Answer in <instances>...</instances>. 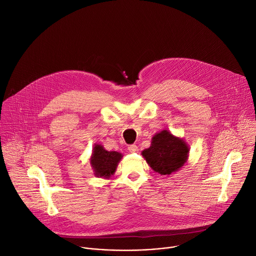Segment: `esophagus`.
I'll return each mask as SVG.
<instances>
[{"instance_id":"1","label":"esophagus","mask_w":256,"mask_h":256,"mask_svg":"<svg viewBox=\"0 0 256 256\" xmlns=\"http://www.w3.org/2000/svg\"><path fill=\"white\" fill-rule=\"evenodd\" d=\"M128 151H130V153H134V152L138 151V147H136V144H130L128 147Z\"/></svg>"}]
</instances>
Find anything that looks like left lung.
Returning <instances> with one entry per match:
<instances>
[{"label": "left lung", "mask_w": 256, "mask_h": 256, "mask_svg": "<svg viewBox=\"0 0 256 256\" xmlns=\"http://www.w3.org/2000/svg\"><path fill=\"white\" fill-rule=\"evenodd\" d=\"M188 147L168 130H162L152 138L151 147L142 155L150 167L161 175H170L184 166L188 160Z\"/></svg>", "instance_id": "obj_1"}]
</instances>
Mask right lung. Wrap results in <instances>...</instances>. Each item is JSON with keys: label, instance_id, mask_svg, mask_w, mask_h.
Returning a JSON list of instances; mask_svg holds the SVG:
<instances>
[{"label": "right lung", "instance_id": "obj_1", "mask_svg": "<svg viewBox=\"0 0 256 256\" xmlns=\"http://www.w3.org/2000/svg\"><path fill=\"white\" fill-rule=\"evenodd\" d=\"M122 157V155L118 152H108L101 144H96L91 158V165L95 171V175L99 177H109L112 175Z\"/></svg>", "mask_w": 256, "mask_h": 256}]
</instances>
